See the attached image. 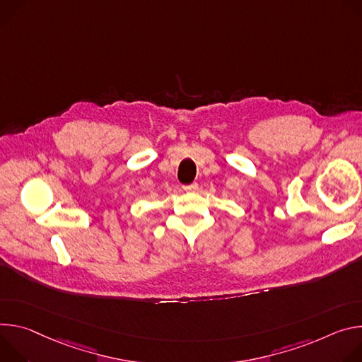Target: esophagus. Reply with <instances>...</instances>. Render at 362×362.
I'll return each instance as SVG.
<instances>
[{
	"instance_id": "esophagus-1",
	"label": "esophagus",
	"mask_w": 362,
	"mask_h": 362,
	"mask_svg": "<svg viewBox=\"0 0 362 362\" xmlns=\"http://www.w3.org/2000/svg\"><path fill=\"white\" fill-rule=\"evenodd\" d=\"M182 188H184V191H187V192H197V191H198V184L194 182V184H189V185H184Z\"/></svg>"
}]
</instances>
